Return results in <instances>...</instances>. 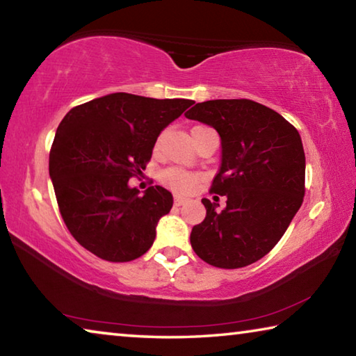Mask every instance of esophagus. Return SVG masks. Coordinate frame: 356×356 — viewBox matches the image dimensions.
Segmentation results:
<instances>
[{
  "label": "esophagus",
  "mask_w": 356,
  "mask_h": 356,
  "mask_svg": "<svg viewBox=\"0 0 356 356\" xmlns=\"http://www.w3.org/2000/svg\"><path fill=\"white\" fill-rule=\"evenodd\" d=\"M190 197L188 196H184V195H174V204L176 206H184L185 202H188Z\"/></svg>",
  "instance_id": "34e87169"
}]
</instances>
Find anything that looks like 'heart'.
Masks as SVG:
<instances>
[{
    "label": "heart",
    "mask_w": 356,
    "mask_h": 356,
    "mask_svg": "<svg viewBox=\"0 0 356 356\" xmlns=\"http://www.w3.org/2000/svg\"><path fill=\"white\" fill-rule=\"evenodd\" d=\"M161 180L177 191H190L195 188L200 177H197V174L180 170V168H170L161 174Z\"/></svg>",
    "instance_id": "obj_1"
}]
</instances>
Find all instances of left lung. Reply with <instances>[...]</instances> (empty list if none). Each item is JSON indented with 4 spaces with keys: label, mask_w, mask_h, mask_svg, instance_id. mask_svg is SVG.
<instances>
[{
    "label": "left lung",
    "mask_w": 356,
    "mask_h": 356,
    "mask_svg": "<svg viewBox=\"0 0 356 356\" xmlns=\"http://www.w3.org/2000/svg\"><path fill=\"white\" fill-rule=\"evenodd\" d=\"M185 118L218 131L221 166L210 191L227 200L218 210L204 197L207 213L191 229L193 250L213 267H246L272 251L303 202L300 134L280 113L248 99L202 102Z\"/></svg>",
    "instance_id": "8db88e82"
}]
</instances>
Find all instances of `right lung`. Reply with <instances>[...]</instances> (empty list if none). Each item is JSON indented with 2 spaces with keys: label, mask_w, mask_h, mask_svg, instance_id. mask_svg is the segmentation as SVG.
Instances as JSON below:
<instances>
[{
  "label": "right lung",
  "mask_w": 356,
  "mask_h": 356,
  "mask_svg": "<svg viewBox=\"0 0 356 356\" xmlns=\"http://www.w3.org/2000/svg\"><path fill=\"white\" fill-rule=\"evenodd\" d=\"M195 102L114 92L65 114L50 150V177L65 226L83 248L110 262L143 256L172 195H140L129 179L146 170L161 130Z\"/></svg>",
  "instance_id": "add662e5"
}]
</instances>
